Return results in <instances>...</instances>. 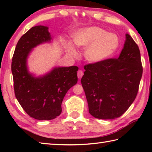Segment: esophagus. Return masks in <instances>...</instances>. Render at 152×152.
Listing matches in <instances>:
<instances>
[{
    "mask_svg": "<svg viewBox=\"0 0 152 152\" xmlns=\"http://www.w3.org/2000/svg\"><path fill=\"white\" fill-rule=\"evenodd\" d=\"M83 74H84V72H83V71H82V70H78V72H77V75H78V78H80H80H82V76H83Z\"/></svg>",
    "mask_w": 152,
    "mask_h": 152,
    "instance_id": "34e87169",
    "label": "esophagus"
}]
</instances>
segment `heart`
<instances>
[{
	"label": "heart",
	"instance_id": "b5f03b06",
	"mask_svg": "<svg viewBox=\"0 0 152 152\" xmlns=\"http://www.w3.org/2000/svg\"><path fill=\"white\" fill-rule=\"evenodd\" d=\"M73 42L76 46L86 48L84 57L87 61L97 63L109 58L119 45V39L114 33H107L97 27L85 28L73 35ZM68 51L73 56L77 55L76 50L70 43L67 45Z\"/></svg>",
	"mask_w": 152,
	"mask_h": 152
}]
</instances>
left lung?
Listing matches in <instances>:
<instances>
[{
  "label": "left lung",
  "mask_w": 152,
  "mask_h": 152,
  "mask_svg": "<svg viewBox=\"0 0 152 152\" xmlns=\"http://www.w3.org/2000/svg\"><path fill=\"white\" fill-rule=\"evenodd\" d=\"M81 83L88 111L101 119H113L126 112L137 96L142 76L140 51L132 37L126 41L118 58L86 64Z\"/></svg>",
  "instance_id": "8db88e82"
}]
</instances>
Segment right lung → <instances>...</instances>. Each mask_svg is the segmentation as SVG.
I'll list each match as a JSON object with an SVG mask.
<instances>
[{
	"label": "right lung",
	"instance_id": "1",
	"mask_svg": "<svg viewBox=\"0 0 152 152\" xmlns=\"http://www.w3.org/2000/svg\"><path fill=\"white\" fill-rule=\"evenodd\" d=\"M50 39L47 27L31 28L17 42L12 59L15 96L25 111L37 120H51L58 117L64 97L78 82L77 66L56 68L40 78L28 72L27 58L30 51Z\"/></svg>",
	"mask_w": 152,
	"mask_h": 152
}]
</instances>
